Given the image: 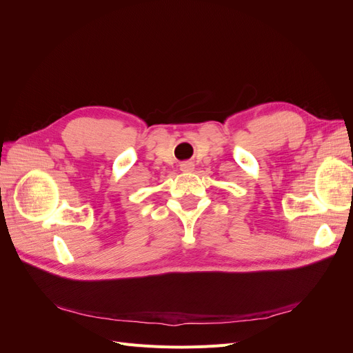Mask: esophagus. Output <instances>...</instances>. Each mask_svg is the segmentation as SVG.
<instances>
[{"label": "esophagus", "instance_id": "obj_1", "mask_svg": "<svg viewBox=\"0 0 353 353\" xmlns=\"http://www.w3.org/2000/svg\"><path fill=\"white\" fill-rule=\"evenodd\" d=\"M179 169L183 170V172H191V170L194 169V163L193 162H183L179 165Z\"/></svg>", "mask_w": 353, "mask_h": 353}]
</instances>
